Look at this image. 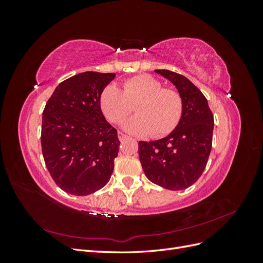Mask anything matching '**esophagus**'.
Wrapping results in <instances>:
<instances>
[{"label":"esophagus","instance_id":"esophagus-1","mask_svg":"<svg viewBox=\"0 0 263 263\" xmlns=\"http://www.w3.org/2000/svg\"><path fill=\"white\" fill-rule=\"evenodd\" d=\"M117 136H118V139L121 140V141H123L124 139H126L127 138V136L125 134H123V133H121V132H118V134H117Z\"/></svg>","mask_w":263,"mask_h":263}]
</instances>
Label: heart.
Here are the masks:
<instances>
[{"label": "heart", "mask_w": 263, "mask_h": 263, "mask_svg": "<svg viewBox=\"0 0 263 263\" xmlns=\"http://www.w3.org/2000/svg\"><path fill=\"white\" fill-rule=\"evenodd\" d=\"M134 105L136 116L127 119L122 128L135 136L161 138L178 126L183 113V100L179 92L163 89L154 77L141 74L123 84V90L109 84L102 91L100 106L112 123H121Z\"/></svg>", "instance_id": "1"}]
</instances>
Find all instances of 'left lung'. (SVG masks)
Returning <instances> with one entry per match:
<instances>
[{
    "label": "left lung",
    "instance_id": "1",
    "mask_svg": "<svg viewBox=\"0 0 263 263\" xmlns=\"http://www.w3.org/2000/svg\"><path fill=\"white\" fill-rule=\"evenodd\" d=\"M177 87L183 100L178 126L168 136L139 141V159L146 177L166 190L191 186L202 176L212 149L214 117L203 93L187 78L170 70H155Z\"/></svg>",
    "mask_w": 263,
    "mask_h": 263
}]
</instances>
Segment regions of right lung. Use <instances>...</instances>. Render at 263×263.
I'll return each instance as SVG.
<instances>
[{
  "mask_svg": "<svg viewBox=\"0 0 263 263\" xmlns=\"http://www.w3.org/2000/svg\"><path fill=\"white\" fill-rule=\"evenodd\" d=\"M115 73L86 71L55 87L43 113L42 149L50 176L65 192L84 196L109 181L121 141L100 106Z\"/></svg>",
  "mask_w": 263,
  "mask_h": 263,
  "instance_id": "add662e5",
  "label": "right lung"
}]
</instances>
